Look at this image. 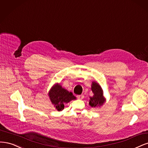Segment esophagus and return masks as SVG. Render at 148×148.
I'll use <instances>...</instances> for the list:
<instances>
[{
  "label": "esophagus",
  "mask_w": 148,
  "mask_h": 148,
  "mask_svg": "<svg viewBox=\"0 0 148 148\" xmlns=\"http://www.w3.org/2000/svg\"><path fill=\"white\" fill-rule=\"evenodd\" d=\"M77 98L79 99H82L84 98V96L83 95H77Z\"/></svg>",
  "instance_id": "obj_1"
}]
</instances>
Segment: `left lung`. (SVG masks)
<instances>
[{
    "label": "left lung",
    "instance_id": "left-lung-1",
    "mask_svg": "<svg viewBox=\"0 0 148 148\" xmlns=\"http://www.w3.org/2000/svg\"><path fill=\"white\" fill-rule=\"evenodd\" d=\"M91 90L93 93V96L90 97L89 105L92 108H100L102 106L106 99L103 95V90L100 85L96 82H92Z\"/></svg>",
    "mask_w": 148,
    "mask_h": 148
}]
</instances>
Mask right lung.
Wrapping results in <instances>:
<instances>
[{
  "label": "right lung",
  "mask_w": 148,
  "mask_h": 148,
  "mask_svg": "<svg viewBox=\"0 0 148 148\" xmlns=\"http://www.w3.org/2000/svg\"><path fill=\"white\" fill-rule=\"evenodd\" d=\"M48 95L52 104L58 111L63 110L65 104L76 99L72 92H69L67 90L62 87L58 83L55 84L51 88Z\"/></svg>",
  "instance_id": "right-lung-1"
}]
</instances>
